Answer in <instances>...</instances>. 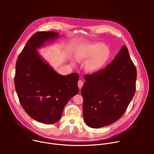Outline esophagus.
<instances>
[{"label":"esophagus","instance_id":"34e87169","mask_svg":"<svg viewBox=\"0 0 154 154\" xmlns=\"http://www.w3.org/2000/svg\"><path fill=\"white\" fill-rule=\"evenodd\" d=\"M83 85V82L82 80H79V81L78 82V86H79V88L80 90H81Z\"/></svg>","mask_w":154,"mask_h":154}]
</instances>
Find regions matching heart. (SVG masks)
Instances as JSON below:
<instances>
[{
  "label": "heart",
  "mask_w": 154,
  "mask_h": 154,
  "mask_svg": "<svg viewBox=\"0 0 154 154\" xmlns=\"http://www.w3.org/2000/svg\"><path fill=\"white\" fill-rule=\"evenodd\" d=\"M109 55V49L100 43L82 46L79 48L75 53V58L77 61L88 60L85 63V68L90 72L99 71L105 64ZM71 64L75 65V61L71 60Z\"/></svg>",
  "instance_id": "b5f03b06"
}]
</instances>
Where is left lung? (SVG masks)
Returning a JSON list of instances; mask_svg holds the SVG:
<instances>
[{
  "label": "left lung",
  "instance_id": "obj_1",
  "mask_svg": "<svg viewBox=\"0 0 154 154\" xmlns=\"http://www.w3.org/2000/svg\"><path fill=\"white\" fill-rule=\"evenodd\" d=\"M82 88L83 114L88 126L99 128L118 121L136 89L137 69L123 46L113 61L96 73L85 76Z\"/></svg>",
  "mask_w": 154,
  "mask_h": 154
}]
</instances>
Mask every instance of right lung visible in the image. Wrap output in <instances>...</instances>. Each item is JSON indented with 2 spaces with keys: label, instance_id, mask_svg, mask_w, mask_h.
Instances as JSON below:
<instances>
[{
  "label": "right lung",
  "instance_id": "1",
  "mask_svg": "<svg viewBox=\"0 0 154 154\" xmlns=\"http://www.w3.org/2000/svg\"><path fill=\"white\" fill-rule=\"evenodd\" d=\"M58 38L57 32L35 33L16 65L14 85L20 103L32 118L45 124L57 122L66 104L79 91L78 74H59L38 52Z\"/></svg>",
  "mask_w": 154,
  "mask_h": 154
}]
</instances>
